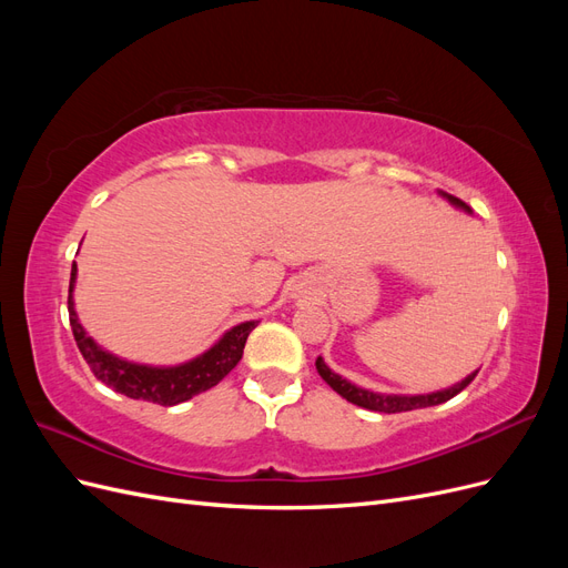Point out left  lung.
Masks as SVG:
<instances>
[{"instance_id": "left-lung-1", "label": "left lung", "mask_w": 568, "mask_h": 568, "mask_svg": "<svg viewBox=\"0 0 568 568\" xmlns=\"http://www.w3.org/2000/svg\"><path fill=\"white\" fill-rule=\"evenodd\" d=\"M438 194H440L445 201H448L450 205H455L457 211H464L467 215H474V211L469 209V205L464 203V201H459L457 196L445 194V192H440V189H438ZM315 365H317V372H320L322 379H324L326 384H329V386L341 395V398H346L348 403H353V405H357V407L372 409V412H386V415H393V412H409V409H422V407H432V405L448 403L450 398H455V395H457L459 390L467 388V386L474 382V376L478 374V369H476V372L464 376L462 382H457V384H453V386H448V388L434 390V393L405 395V393H376V390H369V388H363V386H355L353 382L343 379L341 374H336L334 369H329V365H326L322 357H317Z\"/></svg>"}]
</instances>
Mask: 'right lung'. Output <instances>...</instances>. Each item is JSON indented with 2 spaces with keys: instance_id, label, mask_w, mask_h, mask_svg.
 Masks as SVG:
<instances>
[{
  "instance_id": "add662e5",
  "label": "right lung",
  "mask_w": 568,
  "mask_h": 568,
  "mask_svg": "<svg viewBox=\"0 0 568 568\" xmlns=\"http://www.w3.org/2000/svg\"><path fill=\"white\" fill-rule=\"evenodd\" d=\"M75 282L78 265L71 270V286H68V315H71L73 336L82 357L88 359L90 369L99 382L113 390L128 395L132 400H146L159 405H180L194 395L217 386L236 367L244 355L248 334L257 326V320H248L232 326L222 334L209 351L186 359L180 365H144L132 359L118 357L111 351L101 348L99 343L84 332L75 313Z\"/></svg>"
}]
</instances>
